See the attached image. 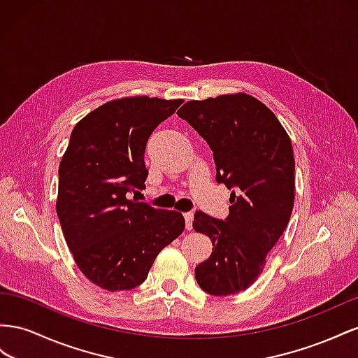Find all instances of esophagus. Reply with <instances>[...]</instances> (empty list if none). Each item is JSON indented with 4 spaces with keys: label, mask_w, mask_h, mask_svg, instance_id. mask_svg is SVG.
Segmentation results:
<instances>
[{
    "label": "esophagus",
    "mask_w": 358,
    "mask_h": 358,
    "mask_svg": "<svg viewBox=\"0 0 358 358\" xmlns=\"http://www.w3.org/2000/svg\"><path fill=\"white\" fill-rule=\"evenodd\" d=\"M185 220H186V229H192V222H193V213H185Z\"/></svg>",
    "instance_id": "34e87169"
}]
</instances>
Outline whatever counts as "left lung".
Wrapping results in <instances>:
<instances>
[{"instance_id":"left-lung-1","label":"left lung","mask_w":358,"mask_h":358,"mask_svg":"<svg viewBox=\"0 0 358 358\" xmlns=\"http://www.w3.org/2000/svg\"><path fill=\"white\" fill-rule=\"evenodd\" d=\"M177 114L207 141L216 181L232 190L224 220L195 213L193 229L214 248L196 265V282L211 295L238 294L259 278L288 227L295 190L291 139L262 101L244 93L190 100Z\"/></svg>"}]
</instances>
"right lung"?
I'll list each match as a JSON object with an SVG mask.
<instances>
[{"label":"right lung","mask_w":358,"mask_h":358,"mask_svg":"<svg viewBox=\"0 0 358 358\" xmlns=\"http://www.w3.org/2000/svg\"><path fill=\"white\" fill-rule=\"evenodd\" d=\"M181 99L124 97L91 110L70 135L59 162L57 214L70 252L88 280L129 291L185 231V217L129 199L145 187L147 141Z\"/></svg>","instance_id":"add662e5"}]
</instances>
